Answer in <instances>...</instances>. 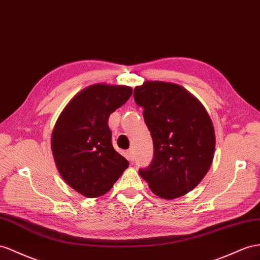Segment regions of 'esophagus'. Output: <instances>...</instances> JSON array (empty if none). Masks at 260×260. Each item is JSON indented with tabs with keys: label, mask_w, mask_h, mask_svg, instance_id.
<instances>
[{
	"label": "esophagus",
	"mask_w": 260,
	"mask_h": 260,
	"mask_svg": "<svg viewBox=\"0 0 260 260\" xmlns=\"http://www.w3.org/2000/svg\"><path fill=\"white\" fill-rule=\"evenodd\" d=\"M126 155H127V158H128V160L131 162L134 161V151H133V149L127 150V152H126Z\"/></svg>",
	"instance_id": "esophagus-1"
}]
</instances>
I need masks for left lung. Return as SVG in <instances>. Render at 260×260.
<instances>
[{
    "label": "left lung",
    "mask_w": 260,
    "mask_h": 260,
    "mask_svg": "<svg viewBox=\"0 0 260 260\" xmlns=\"http://www.w3.org/2000/svg\"><path fill=\"white\" fill-rule=\"evenodd\" d=\"M134 100L154 144V157L139 175L158 197L187 194L201 182L214 156L215 133L203 105L182 86L146 81Z\"/></svg>",
    "instance_id": "8db88e82"
}]
</instances>
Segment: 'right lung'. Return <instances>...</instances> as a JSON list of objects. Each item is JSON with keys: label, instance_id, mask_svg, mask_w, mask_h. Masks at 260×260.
Masks as SVG:
<instances>
[{"label": "right lung", "instance_id": "right-lung-1", "mask_svg": "<svg viewBox=\"0 0 260 260\" xmlns=\"http://www.w3.org/2000/svg\"><path fill=\"white\" fill-rule=\"evenodd\" d=\"M131 95L129 86L93 84L79 92L57 119L51 149L59 174L86 198L106 193L128 167L113 147L108 122Z\"/></svg>", "mask_w": 260, "mask_h": 260}]
</instances>
